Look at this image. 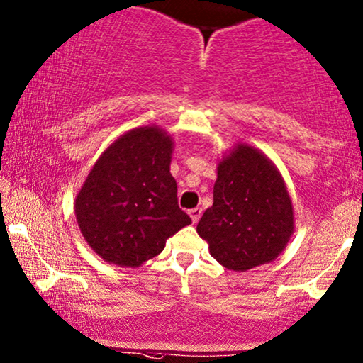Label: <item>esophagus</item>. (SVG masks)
Instances as JSON below:
<instances>
[{"mask_svg": "<svg viewBox=\"0 0 363 363\" xmlns=\"http://www.w3.org/2000/svg\"><path fill=\"white\" fill-rule=\"evenodd\" d=\"M201 213H203V209H201V208L190 209V218H191V220H193V224H194V223H198L199 218H201Z\"/></svg>", "mask_w": 363, "mask_h": 363, "instance_id": "34e87169", "label": "esophagus"}]
</instances>
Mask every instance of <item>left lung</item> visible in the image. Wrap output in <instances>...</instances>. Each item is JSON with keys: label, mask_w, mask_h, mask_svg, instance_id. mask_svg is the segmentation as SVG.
I'll return each mask as SVG.
<instances>
[{"label": "left lung", "mask_w": 363, "mask_h": 363, "mask_svg": "<svg viewBox=\"0 0 363 363\" xmlns=\"http://www.w3.org/2000/svg\"><path fill=\"white\" fill-rule=\"evenodd\" d=\"M213 206L196 230L220 265L245 272L275 260L295 230L291 198L275 164L238 143L218 164Z\"/></svg>", "instance_id": "left-lung-1"}]
</instances>
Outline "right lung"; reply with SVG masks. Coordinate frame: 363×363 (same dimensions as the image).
<instances>
[{
  "label": "right lung",
  "instance_id": "add662e5",
  "mask_svg": "<svg viewBox=\"0 0 363 363\" xmlns=\"http://www.w3.org/2000/svg\"><path fill=\"white\" fill-rule=\"evenodd\" d=\"M175 149L159 125L130 129L98 157L75 198L83 238L104 262L138 269L164 250L190 216L170 173Z\"/></svg>",
  "mask_w": 363,
  "mask_h": 363
}]
</instances>
